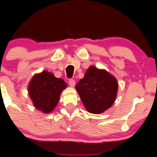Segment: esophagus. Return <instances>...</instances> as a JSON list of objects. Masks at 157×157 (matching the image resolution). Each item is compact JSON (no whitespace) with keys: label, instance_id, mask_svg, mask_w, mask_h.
I'll return each instance as SVG.
<instances>
[{"label":"esophagus","instance_id":"esophagus-1","mask_svg":"<svg viewBox=\"0 0 157 157\" xmlns=\"http://www.w3.org/2000/svg\"><path fill=\"white\" fill-rule=\"evenodd\" d=\"M68 83L69 86H71V87H75V82L74 79H70L68 81Z\"/></svg>","mask_w":157,"mask_h":157}]
</instances>
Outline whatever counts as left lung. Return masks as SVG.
<instances>
[{"label":"left lung","mask_w":157,"mask_h":157,"mask_svg":"<svg viewBox=\"0 0 157 157\" xmlns=\"http://www.w3.org/2000/svg\"><path fill=\"white\" fill-rule=\"evenodd\" d=\"M75 89L87 111L97 114L107 110L114 103L118 83L106 70L90 66Z\"/></svg>","instance_id":"obj_1"}]
</instances>
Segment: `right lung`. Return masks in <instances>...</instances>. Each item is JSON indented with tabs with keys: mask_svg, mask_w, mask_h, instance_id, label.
Listing matches in <instances>:
<instances>
[{
	"mask_svg": "<svg viewBox=\"0 0 157 157\" xmlns=\"http://www.w3.org/2000/svg\"><path fill=\"white\" fill-rule=\"evenodd\" d=\"M67 87L65 82L44 71L32 78L28 92L33 106L44 113H50L57 106L61 93Z\"/></svg>",
	"mask_w": 157,
	"mask_h": 157,
	"instance_id": "add662e5",
	"label": "right lung"
}]
</instances>
